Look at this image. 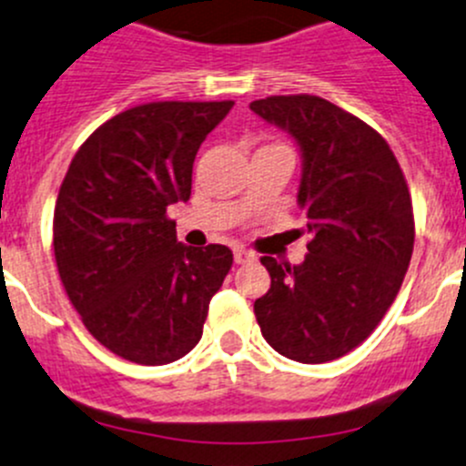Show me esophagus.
I'll list each match as a JSON object with an SVG mask.
<instances>
[{"label":"esophagus","instance_id":"34e87169","mask_svg":"<svg viewBox=\"0 0 466 466\" xmlns=\"http://www.w3.org/2000/svg\"><path fill=\"white\" fill-rule=\"evenodd\" d=\"M252 259H255V252L246 250V248H234V264H246Z\"/></svg>","mask_w":466,"mask_h":466}]
</instances>
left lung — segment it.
Segmentation results:
<instances>
[{"label": "left lung", "mask_w": 466, "mask_h": 466, "mask_svg": "<svg viewBox=\"0 0 466 466\" xmlns=\"http://www.w3.org/2000/svg\"><path fill=\"white\" fill-rule=\"evenodd\" d=\"M250 108L298 146L311 237L300 264L261 257L270 289L255 300L257 323L284 358L329 362L376 329L403 284L414 248L408 184L385 138L328 99L275 95Z\"/></svg>", "instance_id": "1"}]
</instances>
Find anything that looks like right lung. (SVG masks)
Returning <instances> with one entry per match:
<instances>
[{
	"instance_id": "add662e5",
	"label": "right lung",
	"mask_w": 466,
	"mask_h": 466,
	"mask_svg": "<svg viewBox=\"0 0 466 466\" xmlns=\"http://www.w3.org/2000/svg\"><path fill=\"white\" fill-rule=\"evenodd\" d=\"M234 102H152L95 129L54 209V257L86 329L123 360L161 367L202 337L232 250L177 241L166 209L191 198L193 161Z\"/></svg>"
}]
</instances>
